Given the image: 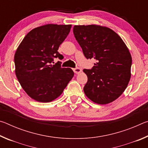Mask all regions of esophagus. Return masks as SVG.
Masks as SVG:
<instances>
[{
	"mask_svg": "<svg viewBox=\"0 0 148 148\" xmlns=\"http://www.w3.org/2000/svg\"><path fill=\"white\" fill-rule=\"evenodd\" d=\"M73 71L74 72V73L76 74H79L82 72V69H79V68H75L73 69Z\"/></svg>",
	"mask_w": 148,
	"mask_h": 148,
	"instance_id": "obj_1",
	"label": "esophagus"
}]
</instances>
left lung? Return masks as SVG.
Wrapping results in <instances>:
<instances>
[{
  "mask_svg": "<svg viewBox=\"0 0 148 148\" xmlns=\"http://www.w3.org/2000/svg\"><path fill=\"white\" fill-rule=\"evenodd\" d=\"M73 32L87 59L97 60L92 69H84L87 82L84 87L88 98L106 104L121 96L131 76L132 57L118 34L108 27L74 25Z\"/></svg>",
  "mask_w": 148,
  "mask_h": 148,
  "instance_id": "obj_1",
  "label": "left lung"
}]
</instances>
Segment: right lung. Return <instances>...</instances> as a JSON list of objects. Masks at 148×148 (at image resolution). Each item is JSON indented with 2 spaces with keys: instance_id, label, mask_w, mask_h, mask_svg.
<instances>
[{
  "instance_id": "add662e5",
  "label": "right lung",
  "mask_w": 148,
  "mask_h": 148,
  "mask_svg": "<svg viewBox=\"0 0 148 148\" xmlns=\"http://www.w3.org/2000/svg\"><path fill=\"white\" fill-rule=\"evenodd\" d=\"M72 25L47 24L31 30L14 56L15 72L20 85L31 99L40 102L54 101L63 92L74 73L61 68L54 57L63 56L57 50L69 34Z\"/></svg>"
}]
</instances>
